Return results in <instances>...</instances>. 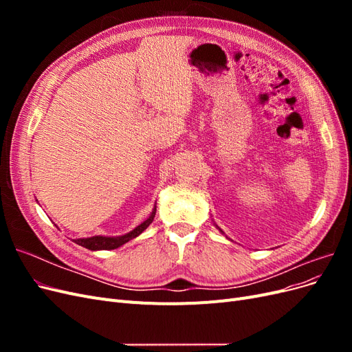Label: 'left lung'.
<instances>
[{"instance_id": "1", "label": "left lung", "mask_w": 352, "mask_h": 352, "mask_svg": "<svg viewBox=\"0 0 352 352\" xmlns=\"http://www.w3.org/2000/svg\"><path fill=\"white\" fill-rule=\"evenodd\" d=\"M220 232H221V230H220Z\"/></svg>"}]
</instances>
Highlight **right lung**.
<instances>
[{
	"instance_id": "obj_1",
	"label": "right lung",
	"mask_w": 352,
	"mask_h": 352,
	"mask_svg": "<svg viewBox=\"0 0 352 352\" xmlns=\"http://www.w3.org/2000/svg\"><path fill=\"white\" fill-rule=\"evenodd\" d=\"M155 211L157 208L153 210L151 216L148 217L144 223H141L140 226H136L132 232L126 233V235L122 236H114V238H109V236H92V238H83V239H73L78 245H82V247L88 248L91 251H97V250H116L122 247L123 243L129 242L131 239L136 238L138 235H141V233L151 225L154 217H155Z\"/></svg>"
}]
</instances>
